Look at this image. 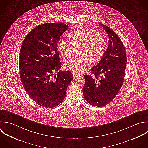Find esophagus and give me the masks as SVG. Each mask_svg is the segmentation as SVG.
Returning a JSON list of instances; mask_svg holds the SVG:
<instances>
[{
    "label": "esophagus",
    "mask_w": 148,
    "mask_h": 148,
    "mask_svg": "<svg viewBox=\"0 0 148 148\" xmlns=\"http://www.w3.org/2000/svg\"><path fill=\"white\" fill-rule=\"evenodd\" d=\"M73 77H74V78H75L77 77H78V76L79 75V74H77V73H75V72L73 73Z\"/></svg>",
    "instance_id": "1"
}]
</instances>
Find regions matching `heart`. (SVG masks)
Segmentation results:
<instances>
[{"label": "heart", "mask_w": 148, "mask_h": 148, "mask_svg": "<svg viewBox=\"0 0 148 148\" xmlns=\"http://www.w3.org/2000/svg\"><path fill=\"white\" fill-rule=\"evenodd\" d=\"M70 41L61 40L58 48L61 55L66 60L70 59L74 48L78 47V56L73 58L66 64L67 70L79 73L85 70L93 62L99 60L106 49V40L101 32L81 27L71 32L69 35Z\"/></svg>", "instance_id": "1"}]
</instances>
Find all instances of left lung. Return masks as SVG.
<instances>
[{
  "instance_id": "left-lung-1",
  "label": "left lung",
  "mask_w": 148,
  "mask_h": 148,
  "mask_svg": "<svg viewBox=\"0 0 148 148\" xmlns=\"http://www.w3.org/2000/svg\"><path fill=\"white\" fill-rule=\"evenodd\" d=\"M107 33L109 44L102 59L91 70L93 75L85 74L82 92L90 105L103 107L109 104L118 94L123 82L127 58L121 38L111 28L102 25Z\"/></svg>"
}]
</instances>
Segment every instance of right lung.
<instances>
[{
	"instance_id": "1",
	"label": "right lung",
	"mask_w": 148,
	"mask_h": 148,
	"mask_svg": "<svg viewBox=\"0 0 148 148\" xmlns=\"http://www.w3.org/2000/svg\"><path fill=\"white\" fill-rule=\"evenodd\" d=\"M68 29L63 23L41 24L26 36L21 45L19 75L30 99L45 108L59 105L66 97L67 88L73 79L70 71H61L57 45ZM58 72L53 76V73Z\"/></svg>"
}]
</instances>
